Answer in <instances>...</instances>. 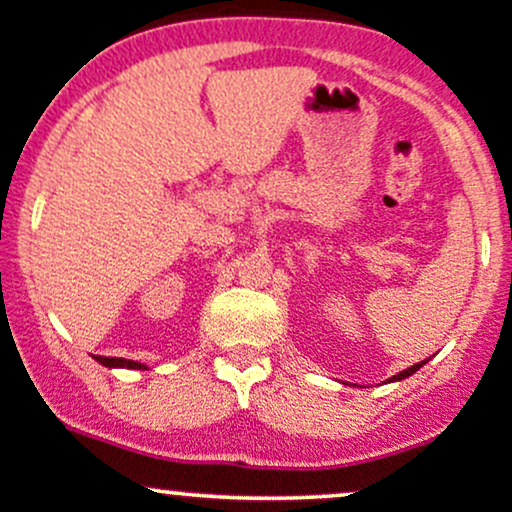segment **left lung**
<instances>
[{"label": "left lung", "mask_w": 512, "mask_h": 512, "mask_svg": "<svg viewBox=\"0 0 512 512\" xmlns=\"http://www.w3.org/2000/svg\"><path fill=\"white\" fill-rule=\"evenodd\" d=\"M423 364H425V362H420V364H413V367L403 369V372H401V374H396V376H393V381H396V379H406V376H411V374H415V372H418V369H420V367H423Z\"/></svg>", "instance_id": "left-lung-1"}]
</instances>
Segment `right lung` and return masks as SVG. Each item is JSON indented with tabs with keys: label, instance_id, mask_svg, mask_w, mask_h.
Returning <instances> with one entry per match:
<instances>
[{
	"label": "right lung",
	"instance_id": "right-lung-1",
	"mask_svg": "<svg viewBox=\"0 0 512 512\" xmlns=\"http://www.w3.org/2000/svg\"><path fill=\"white\" fill-rule=\"evenodd\" d=\"M97 362L104 364V367H126V369H148L145 364L133 362V359L123 357H97Z\"/></svg>",
	"mask_w": 512,
	"mask_h": 512
}]
</instances>
